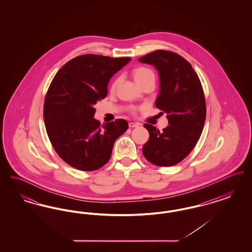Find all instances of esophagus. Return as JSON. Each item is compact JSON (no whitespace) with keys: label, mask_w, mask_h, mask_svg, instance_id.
I'll list each match as a JSON object with an SVG mask.
<instances>
[{"label":"esophagus","mask_w":252,"mask_h":252,"mask_svg":"<svg viewBox=\"0 0 252 252\" xmlns=\"http://www.w3.org/2000/svg\"><path fill=\"white\" fill-rule=\"evenodd\" d=\"M128 126H129V127L133 128V127H138L140 126V124H138V123H129Z\"/></svg>","instance_id":"1"}]
</instances>
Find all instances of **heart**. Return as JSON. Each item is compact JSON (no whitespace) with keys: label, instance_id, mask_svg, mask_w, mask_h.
I'll return each mask as SVG.
<instances>
[{"label":"heart","instance_id":"obj_1","mask_svg":"<svg viewBox=\"0 0 252 252\" xmlns=\"http://www.w3.org/2000/svg\"><path fill=\"white\" fill-rule=\"evenodd\" d=\"M131 74L134 81L140 87L145 83H148V82L155 83V78H156L155 72L147 67H137L132 71ZM118 84H119V79L117 78L112 82V84L110 86V91L114 92Z\"/></svg>","mask_w":252,"mask_h":252}]
</instances>
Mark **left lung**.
<instances>
[{
	"label": "left lung",
	"mask_w": 252,
	"mask_h": 252,
	"mask_svg": "<svg viewBox=\"0 0 252 252\" xmlns=\"http://www.w3.org/2000/svg\"><path fill=\"white\" fill-rule=\"evenodd\" d=\"M153 65L159 76L156 107L167 115V127L159 132L144 124L149 140L144 158L158 166H172L188 156L200 138L206 119V103L200 80L192 65L180 55L158 50L140 58Z\"/></svg>",
	"instance_id": "8db88e82"
}]
</instances>
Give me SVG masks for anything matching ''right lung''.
Instances as JSON below:
<instances>
[{
	"label": "right lung",
	"instance_id": "1",
	"mask_svg": "<svg viewBox=\"0 0 252 252\" xmlns=\"http://www.w3.org/2000/svg\"><path fill=\"white\" fill-rule=\"evenodd\" d=\"M130 60L79 56L54 77L44 101V123L54 149L72 167L94 171L105 165L115 141L128 128L124 119L100 127L94 117L97 102L108 94L110 78Z\"/></svg>",
	"mask_w": 252,
	"mask_h": 252
}]
</instances>
